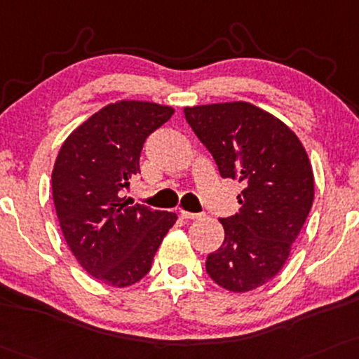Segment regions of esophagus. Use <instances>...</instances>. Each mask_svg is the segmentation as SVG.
<instances>
[{"instance_id": "1", "label": "esophagus", "mask_w": 359, "mask_h": 359, "mask_svg": "<svg viewBox=\"0 0 359 359\" xmlns=\"http://www.w3.org/2000/svg\"><path fill=\"white\" fill-rule=\"evenodd\" d=\"M180 212V215H182L184 219H201L202 217V214H196V212H189V210H184V209H180L179 210Z\"/></svg>"}]
</instances>
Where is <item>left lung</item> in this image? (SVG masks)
Segmentation results:
<instances>
[{
  "instance_id": "1",
  "label": "left lung",
  "mask_w": 359,
  "mask_h": 359,
  "mask_svg": "<svg viewBox=\"0 0 359 359\" xmlns=\"http://www.w3.org/2000/svg\"><path fill=\"white\" fill-rule=\"evenodd\" d=\"M185 120L212 154L224 179L239 180V214L221 219L224 243L207 256V274L232 292L276 278L314 198L304 145L283 120L249 102L185 107Z\"/></svg>"
}]
</instances>
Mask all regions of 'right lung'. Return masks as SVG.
Returning <instances> with one entry per match:
<instances>
[{"instance_id": "add662e5", "label": "right lung", "mask_w": 359, "mask_h": 359, "mask_svg": "<svg viewBox=\"0 0 359 359\" xmlns=\"http://www.w3.org/2000/svg\"><path fill=\"white\" fill-rule=\"evenodd\" d=\"M174 115L154 102L109 103L73 130L51 172L60 227L79 264L111 287H127L150 271L177 215L122 197L140 172L145 138Z\"/></svg>"}]
</instances>
